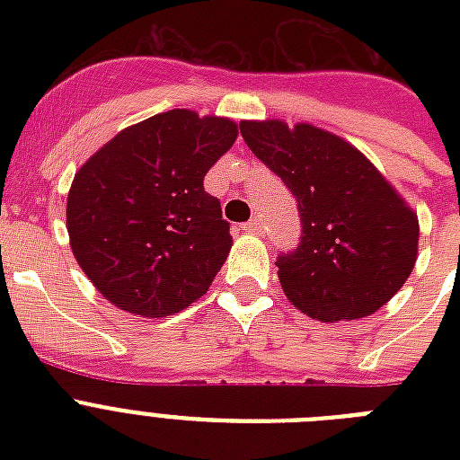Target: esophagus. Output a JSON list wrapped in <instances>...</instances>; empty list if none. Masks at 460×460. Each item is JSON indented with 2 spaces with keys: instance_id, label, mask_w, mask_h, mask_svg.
I'll return each mask as SVG.
<instances>
[{
  "instance_id": "1",
  "label": "esophagus",
  "mask_w": 460,
  "mask_h": 460,
  "mask_svg": "<svg viewBox=\"0 0 460 460\" xmlns=\"http://www.w3.org/2000/svg\"><path fill=\"white\" fill-rule=\"evenodd\" d=\"M243 231H248V234H260V231H262V226H260L258 217H252L251 222H245Z\"/></svg>"
}]
</instances>
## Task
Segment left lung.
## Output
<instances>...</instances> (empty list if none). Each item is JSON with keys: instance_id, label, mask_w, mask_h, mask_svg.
<instances>
[{"instance_id": "1", "label": "left lung", "mask_w": 460, "mask_h": 460, "mask_svg": "<svg viewBox=\"0 0 460 460\" xmlns=\"http://www.w3.org/2000/svg\"><path fill=\"white\" fill-rule=\"evenodd\" d=\"M241 136L298 200V251L277 260L288 303L320 322L377 313L418 260V212L356 146L320 126L241 121Z\"/></svg>"}]
</instances>
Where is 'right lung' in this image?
Returning <instances> with one entry per match:
<instances>
[{"mask_svg": "<svg viewBox=\"0 0 460 460\" xmlns=\"http://www.w3.org/2000/svg\"><path fill=\"white\" fill-rule=\"evenodd\" d=\"M236 138L234 119L169 110L83 162L66 198L68 243L111 305L166 317L208 294L234 238L202 179Z\"/></svg>", "mask_w": 460, "mask_h": 460, "instance_id": "add662e5", "label": "right lung"}]
</instances>
